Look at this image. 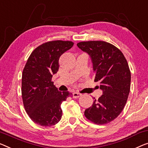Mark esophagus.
<instances>
[{"label":"esophagus","instance_id":"1","mask_svg":"<svg viewBox=\"0 0 148 148\" xmlns=\"http://www.w3.org/2000/svg\"><path fill=\"white\" fill-rule=\"evenodd\" d=\"M82 96V94L79 92H74L73 93V98H78L79 97H80Z\"/></svg>","mask_w":148,"mask_h":148}]
</instances>
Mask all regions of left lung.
<instances>
[{"label": "left lung", "instance_id": "1", "mask_svg": "<svg viewBox=\"0 0 148 148\" xmlns=\"http://www.w3.org/2000/svg\"><path fill=\"white\" fill-rule=\"evenodd\" d=\"M77 46L91 58L94 81L100 82L103 94L84 115L96 124H106L120 115L126 103L131 82L128 64L122 52L106 42H80Z\"/></svg>", "mask_w": 148, "mask_h": 148}]
</instances>
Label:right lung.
<instances>
[{
	"instance_id": "1",
	"label": "right lung",
	"mask_w": 148,
	"mask_h": 148,
	"mask_svg": "<svg viewBox=\"0 0 148 148\" xmlns=\"http://www.w3.org/2000/svg\"><path fill=\"white\" fill-rule=\"evenodd\" d=\"M74 45L71 41L48 42L28 58L22 75V97L28 115L34 123L51 126L61 120V103L72 93L60 92L52 82L59 69L61 55Z\"/></svg>"
}]
</instances>
